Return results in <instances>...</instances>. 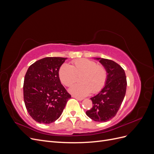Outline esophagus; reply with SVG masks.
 <instances>
[{
  "label": "esophagus",
  "instance_id": "esophagus-1",
  "mask_svg": "<svg viewBox=\"0 0 154 154\" xmlns=\"http://www.w3.org/2000/svg\"><path fill=\"white\" fill-rule=\"evenodd\" d=\"M72 97H74V98L76 99V100H78V101H82V100H83V98H82V97H77V96H72Z\"/></svg>",
  "mask_w": 154,
  "mask_h": 154
}]
</instances>
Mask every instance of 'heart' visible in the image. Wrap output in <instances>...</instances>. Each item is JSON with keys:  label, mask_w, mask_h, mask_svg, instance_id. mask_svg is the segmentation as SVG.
<instances>
[{"label": "heart", "mask_w": 154, "mask_h": 154, "mask_svg": "<svg viewBox=\"0 0 154 154\" xmlns=\"http://www.w3.org/2000/svg\"><path fill=\"white\" fill-rule=\"evenodd\" d=\"M81 83H75L69 88L70 92L78 97H84L92 92H100L105 85L107 72L105 68L92 60L82 58L74 60L72 65L63 63L58 72L60 80L64 85L70 86L77 76Z\"/></svg>", "instance_id": "1"}]
</instances>
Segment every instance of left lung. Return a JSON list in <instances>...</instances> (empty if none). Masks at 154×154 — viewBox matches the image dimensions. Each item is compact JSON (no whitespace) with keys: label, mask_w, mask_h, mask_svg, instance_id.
Masks as SVG:
<instances>
[{"label":"left lung","mask_w":154,"mask_h":154,"mask_svg":"<svg viewBox=\"0 0 154 154\" xmlns=\"http://www.w3.org/2000/svg\"><path fill=\"white\" fill-rule=\"evenodd\" d=\"M94 59L105 68L107 78L105 87L91 98L93 105L86 114L95 122H106L114 117L122 105L127 90V77L123 69L112 60Z\"/></svg>","instance_id":"8db88e82"}]
</instances>
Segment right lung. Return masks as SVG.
Returning <instances> with one entry per match:
<instances>
[{
	"label": "right lung",
	"instance_id": "1",
	"mask_svg": "<svg viewBox=\"0 0 154 154\" xmlns=\"http://www.w3.org/2000/svg\"><path fill=\"white\" fill-rule=\"evenodd\" d=\"M67 58L46 57L32 63L24 82L26 109L36 122L49 124L61 116L71 96L62 85L59 69Z\"/></svg>",
	"mask_w": 154,
	"mask_h": 154
}]
</instances>
